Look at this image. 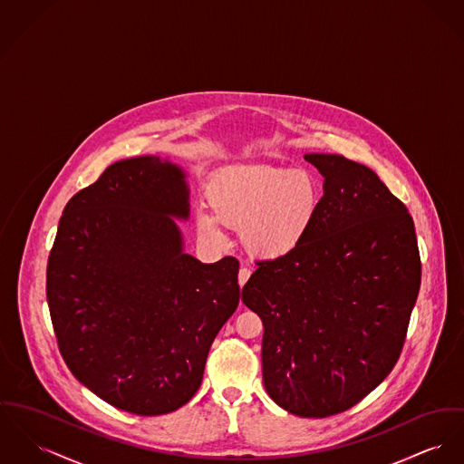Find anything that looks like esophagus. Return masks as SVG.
Here are the masks:
<instances>
[{
  "label": "esophagus",
  "mask_w": 464,
  "mask_h": 464,
  "mask_svg": "<svg viewBox=\"0 0 464 464\" xmlns=\"http://www.w3.org/2000/svg\"><path fill=\"white\" fill-rule=\"evenodd\" d=\"M250 277V270L249 268H246V266H242L240 268V272H238V285H240V287H244L246 285V283L249 281Z\"/></svg>",
  "instance_id": "34e87169"
}]
</instances>
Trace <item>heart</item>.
Instances as JSON below:
<instances>
[{
  "label": "heart",
  "mask_w": 464,
  "mask_h": 464,
  "mask_svg": "<svg viewBox=\"0 0 464 464\" xmlns=\"http://www.w3.org/2000/svg\"><path fill=\"white\" fill-rule=\"evenodd\" d=\"M205 198L212 214H196L198 237L224 246V223L240 229L242 246L259 259H281L300 249L321 208V187L314 175L274 166L222 169L208 179Z\"/></svg>",
  "instance_id": "b5f03b06"
}]
</instances>
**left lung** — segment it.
<instances>
[{
    "label": "left lung",
    "mask_w": 464,
    "mask_h": 464,
    "mask_svg": "<svg viewBox=\"0 0 464 464\" xmlns=\"http://www.w3.org/2000/svg\"><path fill=\"white\" fill-rule=\"evenodd\" d=\"M323 177L318 220L296 252L259 261L242 302L265 326L263 383L285 411L323 419L372 392L401 355L420 287L413 218L378 175L305 153Z\"/></svg>",
    "instance_id": "left-lung-1"
}]
</instances>
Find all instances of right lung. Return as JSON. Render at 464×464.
I'll return each mask as SVG.
<instances>
[{
  "instance_id": "right-lung-1",
  "label": "right lung",
  "mask_w": 464,
  "mask_h": 464,
  "mask_svg": "<svg viewBox=\"0 0 464 464\" xmlns=\"http://www.w3.org/2000/svg\"><path fill=\"white\" fill-rule=\"evenodd\" d=\"M187 173L157 155L114 162L67 203L47 304L72 374L111 406L164 415L198 392L215 335L240 302L238 261L183 250Z\"/></svg>"
}]
</instances>
